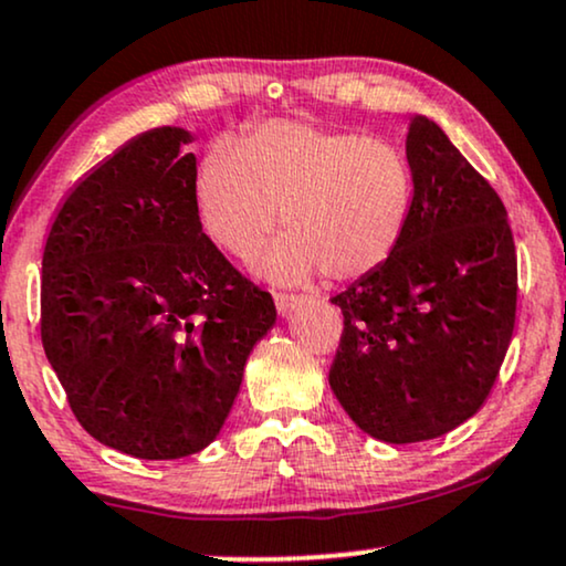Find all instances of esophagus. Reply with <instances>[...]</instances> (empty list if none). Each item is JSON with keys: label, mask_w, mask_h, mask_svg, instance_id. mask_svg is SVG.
Segmentation results:
<instances>
[{"label": "esophagus", "mask_w": 566, "mask_h": 566, "mask_svg": "<svg viewBox=\"0 0 566 566\" xmlns=\"http://www.w3.org/2000/svg\"><path fill=\"white\" fill-rule=\"evenodd\" d=\"M274 303H276L279 316H290L292 307L297 305V297H292V295H274Z\"/></svg>", "instance_id": "1"}]
</instances>
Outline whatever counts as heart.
Returning a JSON list of instances; mask_svg holds the SVG:
<instances>
[{
  "label": "heart",
  "mask_w": 566,
  "mask_h": 566,
  "mask_svg": "<svg viewBox=\"0 0 566 566\" xmlns=\"http://www.w3.org/2000/svg\"><path fill=\"white\" fill-rule=\"evenodd\" d=\"M412 196L397 148L295 119H271L211 148L196 171L200 224L234 259H250L282 217L287 234L259 261L279 284L318 271L353 282L384 266L405 238Z\"/></svg>",
  "instance_id": "heart-1"
}]
</instances>
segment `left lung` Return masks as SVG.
<instances>
[{
	"instance_id": "8db88e82",
	"label": "left lung",
	"mask_w": 566,
	"mask_h": 566,
	"mask_svg": "<svg viewBox=\"0 0 566 566\" xmlns=\"http://www.w3.org/2000/svg\"><path fill=\"white\" fill-rule=\"evenodd\" d=\"M412 211L391 259L336 295L328 384L386 443L443 436L481 410L514 332L517 250L496 190L433 119L407 125Z\"/></svg>"
}]
</instances>
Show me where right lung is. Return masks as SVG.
<instances>
[{
    "instance_id": "add662e5",
    "label": "right lung",
    "mask_w": 566,
    "mask_h": 566,
    "mask_svg": "<svg viewBox=\"0 0 566 566\" xmlns=\"http://www.w3.org/2000/svg\"><path fill=\"white\" fill-rule=\"evenodd\" d=\"M196 135L154 127L83 175L49 227L41 342L77 423L140 460L217 439L248 355L276 324L203 234Z\"/></svg>"
}]
</instances>
